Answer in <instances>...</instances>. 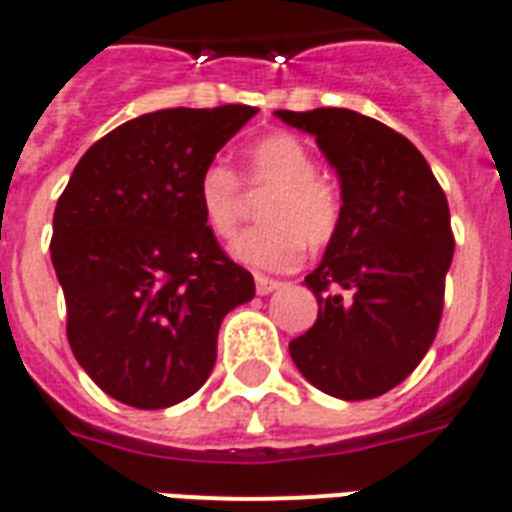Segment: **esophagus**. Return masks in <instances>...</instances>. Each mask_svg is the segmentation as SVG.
<instances>
[{
    "instance_id": "esophagus-1",
    "label": "esophagus",
    "mask_w": 512,
    "mask_h": 512,
    "mask_svg": "<svg viewBox=\"0 0 512 512\" xmlns=\"http://www.w3.org/2000/svg\"><path fill=\"white\" fill-rule=\"evenodd\" d=\"M280 285H283L280 280H272L267 275H256V291H259V296H267V293L277 291Z\"/></svg>"
}]
</instances>
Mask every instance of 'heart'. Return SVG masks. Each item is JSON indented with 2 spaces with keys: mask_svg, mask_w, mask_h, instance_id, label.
Listing matches in <instances>:
<instances>
[{
  "mask_svg": "<svg viewBox=\"0 0 512 512\" xmlns=\"http://www.w3.org/2000/svg\"><path fill=\"white\" fill-rule=\"evenodd\" d=\"M315 157L291 133L259 138L245 152V181L269 189L259 208L264 224L232 245V256L251 269L285 272L304 259V248L326 245L342 221V194L334 181L315 173ZM202 221L219 240H232L245 211L243 181L224 162H211L197 178Z\"/></svg>",
  "mask_w": 512,
  "mask_h": 512,
  "instance_id": "heart-1",
  "label": "heart"
}]
</instances>
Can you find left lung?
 <instances>
[{"instance_id": "obj_1", "label": "left lung", "mask_w": 512, "mask_h": 512, "mask_svg": "<svg viewBox=\"0 0 512 512\" xmlns=\"http://www.w3.org/2000/svg\"><path fill=\"white\" fill-rule=\"evenodd\" d=\"M275 117L310 133L342 186V221L304 277L315 326L288 344L304 379L342 400L384 395L425 358L454 256L449 202L408 138L350 109Z\"/></svg>"}]
</instances>
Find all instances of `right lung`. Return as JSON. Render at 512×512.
I'll use <instances>...</instances> for the list:
<instances>
[{
  "label": "right lung",
  "mask_w": 512,
  "mask_h": 512,
  "mask_svg": "<svg viewBox=\"0 0 512 512\" xmlns=\"http://www.w3.org/2000/svg\"><path fill=\"white\" fill-rule=\"evenodd\" d=\"M253 114L243 104L141 114L95 141L58 197L50 259L66 336L120 403L168 408L194 395L224 315L256 293L194 197L200 170Z\"/></svg>",
  "instance_id": "right-lung-1"
}]
</instances>
